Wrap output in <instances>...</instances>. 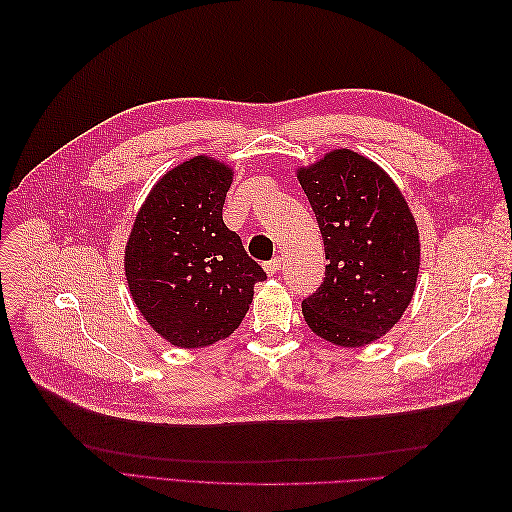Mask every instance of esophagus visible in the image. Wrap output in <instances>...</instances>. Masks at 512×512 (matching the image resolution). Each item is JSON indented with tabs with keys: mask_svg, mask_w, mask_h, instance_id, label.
I'll return each mask as SVG.
<instances>
[{
	"mask_svg": "<svg viewBox=\"0 0 512 512\" xmlns=\"http://www.w3.org/2000/svg\"><path fill=\"white\" fill-rule=\"evenodd\" d=\"M280 269H282V258H280V256H275V258H271L269 262H265V271H267L269 275L280 273Z\"/></svg>",
	"mask_w": 512,
	"mask_h": 512,
	"instance_id": "1",
	"label": "esophagus"
}]
</instances>
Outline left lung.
Instances as JSON below:
<instances>
[{
	"label": "left lung",
	"mask_w": 512,
	"mask_h": 512,
	"mask_svg": "<svg viewBox=\"0 0 512 512\" xmlns=\"http://www.w3.org/2000/svg\"><path fill=\"white\" fill-rule=\"evenodd\" d=\"M329 265L303 299L307 327L327 342L359 348L389 333L412 301L421 243L393 179L359 153L337 149L299 170Z\"/></svg>",
	"instance_id": "8db88e82"
}]
</instances>
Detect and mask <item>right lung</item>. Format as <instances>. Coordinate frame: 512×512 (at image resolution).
Segmentation results:
<instances>
[{
	"instance_id": "add662e5",
	"label": "right lung",
	"mask_w": 512,
	"mask_h": 512,
	"mask_svg": "<svg viewBox=\"0 0 512 512\" xmlns=\"http://www.w3.org/2000/svg\"><path fill=\"white\" fill-rule=\"evenodd\" d=\"M232 170L205 156L153 185L126 245V277L153 331L181 348L228 337L245 318L254 284L267 280L226 228L222 209Z\"/></svg>"
}]
</instances>
